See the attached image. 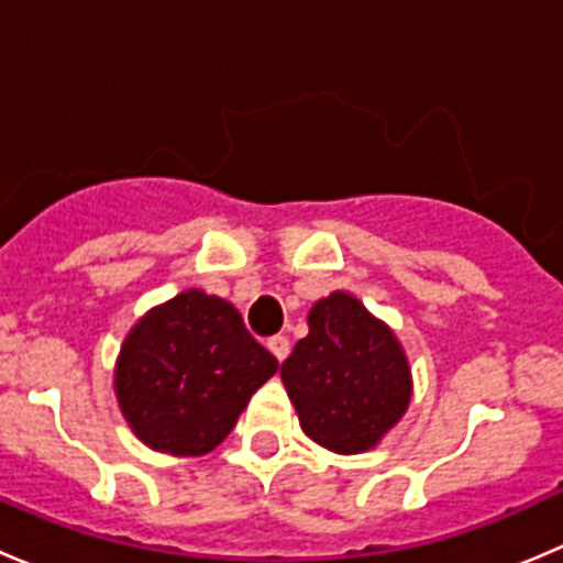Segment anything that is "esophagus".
Segmentation results:
<instances>
[{
    "label": "esophagus",
    "instance_id": "34e87169",
    "mask_svg": "<svg viewBox=\"0 0 563 563\" xmlns=\"http://www.w3.org/2000/svg\"><path fill=\"white\" fill-rule=\"evenodd\" d=\"M266 349L275 354L277 362H283L288 356V351H291V343H288V338H283V334H275V338L266 340Z\"/></svg>",
    "mask_w": 563,
    "mask_h": 563
}]
</instances>
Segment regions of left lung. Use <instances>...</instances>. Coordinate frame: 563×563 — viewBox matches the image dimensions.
<instances>
[{"instance_id":"8db88e82","label":"left lung","mask_w":563,"mask_h":563,"mask_svg":"<svg viewBox=\"0 0 563 563\" xmlns=\"http://www.w3.org/2000/svg\"><path fill=\"white\" fill-rule=\"evenodd\" d=\"M308 329L280 367L305 435L338 455L376 450L411 402L406 349L349 291L318 299Z\"/></svg>"}]
</instances>
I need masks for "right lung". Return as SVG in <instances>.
I'll return each instance as SVG.
<instances>
[{
	"instance_id": "right-lung-1",
	"label": "right lung",
	"mask_w": 563,
	"mask_h": 563,
	"mask_svg": "<svg viewBox=\"0 0 563 563\" xmlns=\"http://www.w3.org/2000/svg\"><path fill=\"white\" fill-rule=\"evenodd\" d=\"M277 367L234 305L187 288L130 327L113 365V395L141 444L201 457L234 430Z\"/></svg>"
}]
</instances>
